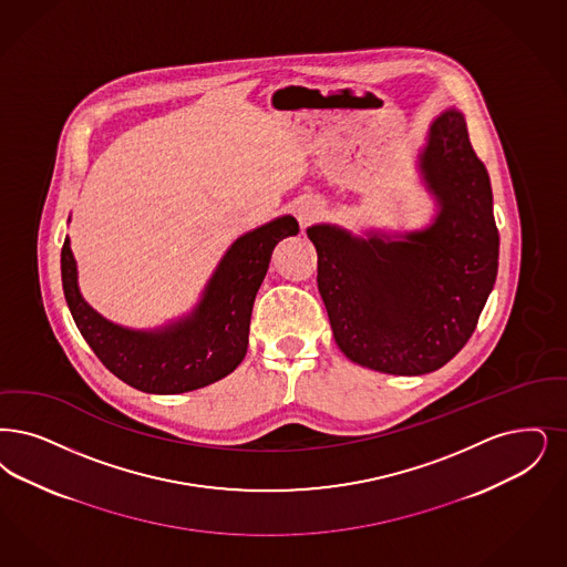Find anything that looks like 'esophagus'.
Instances as JSON below:
<instances>
[{"label":"esophagus","instance_id":"1","mask_svg":"<svg viewBox=\"0 0 567 567\" xmlns=\"http://www.w3.org/2000/svg\"><path fill=\"white\" fill-rule=\"evenodd\" d=\"M320 213H322V206H320V204H301V206L297 208V219H299V224H301V226H310L315 219L320 217Z\"/></svg>","mask_w":567,"mask_h":567}]
</instances>
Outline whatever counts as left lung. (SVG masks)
Segmentation results:
<instances>
[{
  "label": "left lung",
  "instance_id": "left-lung-1",
  "mask_svg": "<svg viewBox=\"0 0 567 567\" xmlns=\"http://www.w3.org/2000/svg\"><path fill=\"white\" fill-rule=\"evenodd\" d=\"M422 173L441 210L403 243L308 227L318 291L341 352L367 369L424 375L450 363L475 331L498 274V227L485 164L466 122H432Z\"/></svg>",
  "mask_w": 567,
  "mask_h": 567
}]
</instances>
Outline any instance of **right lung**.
I'll return each instance as SVG.
<instances>
[{
	"label": "right lung",
	"instance_id": "obj_1",
	"mask_svg": "<svg viewBox=\"0 0 567 567\" xmlns=\"http://www.w3.org/2000/svg\"><path fill=\"white\" fill-rule=\"evenodd\" d=\"M299 226L291 215L240 236L221 259L192 317L156 333L122 329L82 299L69 238L61 249L63 291L71 317L92 352L115 378L152 394H179L213 384L243 363L255 295L272 250Z\"/></svg>",
	"mask_w": 567,
	"mask_h": 567
}]
</instances>
